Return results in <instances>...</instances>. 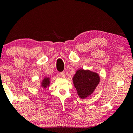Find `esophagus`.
I'll return each instance as SVG.
<instances>
[{"label":"esophagus","mask_w":133,"mask_h":133,"mask_svg":"<svg viewBox=\"0 0 133 133\" xmlns=\"http://www.w3.org/2000/svg\"><path fill=\"white\" fill-rule=\"evenodd\" d=\"M60 76L62 78H65V73L64 72H61L60 73Z\"/></svg>","instance_id":"1"}]
</instances>
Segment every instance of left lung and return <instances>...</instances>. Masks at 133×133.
Masks as SVG:
<instances>
[{
    "label": "left lung",
    "mask_w": 133,
    "mask_h": 133,
    "mask_svg": "<svg viewBox=\"0 0 133 133\" xmlns=\"http://www.w3.org/2000/svg\"><path fill=\"white\" fill-rule=\"evenodd\" d=\"M72 81L79 97L85 99L91 96L98 85L100 77L98 73L80 69L76 71Z\"/></svg>",
    "instance_id": "8db88e82"
}]
</instances>
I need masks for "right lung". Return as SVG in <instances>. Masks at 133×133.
Here are the masks:
<instances>
[{"instance_id":"1","label":"right lung","mask_w":133,"mask_h":133,"mask_svg":"<svg viewBox=\"0 0 133 133\" xmlns=\"http://www.w3.org/2000/svg\"><path fill=\"white\" fill-rule=\"evenodd\" d=\"M51 84V78L48 76H44L40 82V86L42 88L48 89Z\"/></svg>"}]
</instances>
